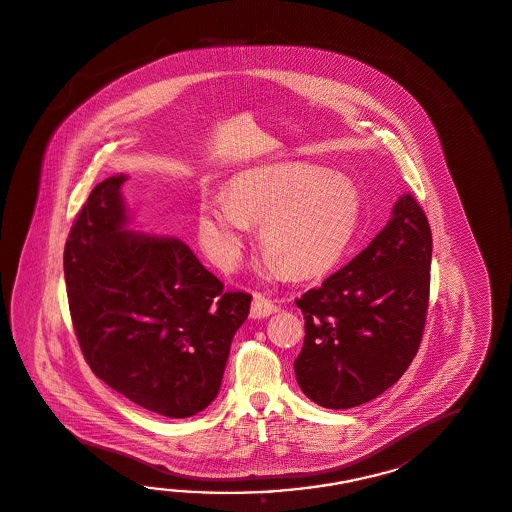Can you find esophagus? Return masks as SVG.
I'll return each mask as SVG.
<instances>
[{"mask_svg":"<svg viewBox=\"0 0 512 512\" xmlns=\"http://www.w3.org/2000/svg\"><path fill=\"white\" fill-rule=\"evenodd\" d=\"M277 305L268 300L264 294H253V302H251V317L264 318L272 313H276Z\"/></svg>","mask_w":512,"mask_h":512,"instance_id":"esophagus-1","label":"esophagus"}]
</instances>
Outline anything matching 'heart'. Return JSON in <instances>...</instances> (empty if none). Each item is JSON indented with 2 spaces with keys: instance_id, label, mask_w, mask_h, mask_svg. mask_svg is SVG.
I'll return each instance as SVG.
<instances>
[{
  "instance_id": "1",
  "label": "heart",
  "mask_w": 512,
  "mask_h": 512,
  "mask_svg": "<svg viewBox=\"0 0 512 512\" xmlns=\"http://www.w3.org/2000/svg\"><path fill=\"white\" fill-rule=\"evenodd\" d=\"M358 188L343 177L300 164L261 167L238 175L227 195H208L197 210V235L220 268L242 255L249 223H261L264 253L287 276L326 274L358 229Z\"/></svg>"
}]
</instances>
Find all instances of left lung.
<instances>
[{"mask_svg":"<svg viewBox=\"0 0 512 512\" xmlns=\"http://www.w3.org/2000/svg\"><path fill=\"white\" fill-rule=\"evenodd\" d=\"M432 235L414 195H402L373 242L296 300L305 320L296 382L332 410L373 401L415 358L427 322Z\"/></svg>","mask_w":512,"mask_h":512,"instance_id":"obj_1","label":"left lung"}]
</instances>
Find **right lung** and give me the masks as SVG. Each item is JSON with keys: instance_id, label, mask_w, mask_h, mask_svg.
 <instances>
[{"instance_id": "obj_1", "label": "right lung", "mask_w": 512, "mask_h": 512, "mask_svg": "<svg viewBox=\"0 0 512 512\" xmlns=\"http://www.w3.org/2000/svg\"><path fill=\"white\" fill-rule=\"evenodd\" d=\"M126 175L102 180L70 229L63 268L72 326L91 371L166 417L205 410L220 391L251 296L223 292L194 251L126 229Z\"/></svg>"}]
</instances>
